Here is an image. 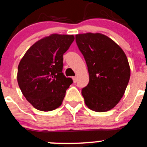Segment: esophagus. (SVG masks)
Masks as SVG:
<instances>
[{
    "label": "esophagus",
    "mask_w": 147,
    "mask_h": 147,
    "mask_svg": "<svg viewBox=\"0 0 147 147\" xmlns=\"http://www.w3.org/2000/svg\"><path fill=\"white\" fill-rule=\"evenodd\" d=\"M72 78H73V81L74 83H76L77 81V77L76 76H74L72 77Z\"/></svg>",
    "instance_id": "1"
}]
</instances>
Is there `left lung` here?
Here are the masks:
<instances>
[{
	"label": "left lung",
	"instance_id": "obj_1",
	"mask_svg": "<svg viewBox=\"0 0 147 147\" xmlns=\"http://www.w3.org/2000/svg\"><path fill=\"white\" fill-rule=\"evenodd\" d=\"M86 62L88 84L81 90L84 102L96 112L112 109L121 100L130 78V66L121 48L99 33L76 35Z\"/></svg>",
	"mask_w": 147,
	"mask_h": 147
}]
</instances>
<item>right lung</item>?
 <instances>
[{
    "instance_id": "right-lung-1",
    "label": "right lung",
    "mask_w": 147,
    "mask_h": 147,
    "mask_svg": "<svg viewBox=\"0 0 147 147\" xmlns=\"http://www.w3.org/2000/svg\"><path fill=\"white\" fill-rule=\"evenodd\" d=\"M74 35L53 33L36 41L26 52L18 67L17 81L27 101L36 109L51 111L62 104L73 83L62 73L63 55Z\"/></svg>"
}]
</instances>
